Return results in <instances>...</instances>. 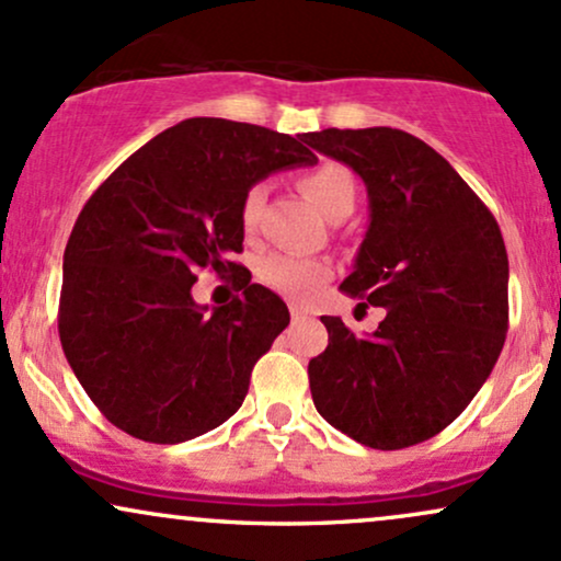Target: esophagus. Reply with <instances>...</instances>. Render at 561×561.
I'll return each mask as SVG.
<instances>
[{"label": "esophagus", "instance_id": "obj_1", "mask_svg": "<svg viewBox=\"0 0 561 561\" xmlns=\"http://www.w3.org/2000/svg\"><path fill=\"white\" fill-rule=\"evenodd\" d=\"M289 317H293V324H298V321L308 319V311H302L298 306H289Z\"/></svg>", "mask_w": 561, "mask_h": 561}]
</instances>
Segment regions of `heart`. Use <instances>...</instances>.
Segmentation results:
<instances>
[{"label":"heart","instance_id":"1","mask_svg":"<svg viewBox=\"0 0 561 561\" xmlns=\"http://www.w3.org/2000/svg\"><path fill=\"white\" fill-rule=\"evenodd\" d=\"M300 192L311 199L313 205L327 218L337 216L340 210L353 208L356 203V179L345 169L343 163H321L317 169L306 171L300 176ZM263 186L253 184L244 192L240 205V218L244 231H253L259 227L261 205H263ZM259 276L266 287L274 293L285 295L289 300H311L317 289L332 276V266L321 259H306V255L293 253H274L261 261Z\"/></svg>","mask_w":561,"mask_h":561}]
</instances>
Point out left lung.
<instances>
[{
  "label": "left lung",
  "instance_id": "left-lung-1",
  "mask_svg": "<svg viewBox=\"0 0 561 561\" xmlns=\"http://www.w3.org/2000/svg\"><path fill=\"white\" fill-rule=\"evenodd\" d=\"M302 141L364 179L369 229L340 289L385 308L356 337L321 317L313 405L362 446L398 450L446 430L493 371L508 330L499 224L443 156L401 128H324Z\"/></svg>",
  "mask_w": 561,
  "mask_h": 561
}]
</instances>
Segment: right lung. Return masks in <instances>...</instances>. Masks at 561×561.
I'll use <instances>...</instances> for the list:
<instances>
[{"instance_id": "1", "label": "right lung", "mask_w": 561, "mask_h": 561, "mask_svg": "<svg viewBox=\"0 0 561 561\" xmlns=\"http://www.w3.org/2000/svg\"><path fill=\"white\" fill-rule=\"evenodd\" d=\"M313 163L302 137L186 118L96 186L62 255L57 330L107 422L147 443H184L240 409L255 362L289 324L282 298L231 261L242 197L268 173ZM199 267L240 273L241 298L197 307Z\"/></svg>"}]
</instances>
